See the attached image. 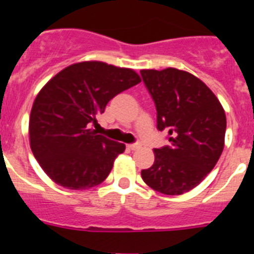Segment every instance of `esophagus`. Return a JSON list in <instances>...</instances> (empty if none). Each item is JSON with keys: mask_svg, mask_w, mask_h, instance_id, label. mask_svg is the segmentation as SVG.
<instances>
[{"mask_svg": "<svg viewBox=\"0 0 254 254\" xmlns=\"http://www.w3.org/2000/svg\"><path fill=\"white\" fill-rule=\"evenodd\" d=\"M128 150H132V151H134V150H138L141 147L140 143H132V145H128Z\"/></svg>", "mask_w": 254, "mask_h": 254, "instance_id": "1", "label": "esophagus"}]
</instances>
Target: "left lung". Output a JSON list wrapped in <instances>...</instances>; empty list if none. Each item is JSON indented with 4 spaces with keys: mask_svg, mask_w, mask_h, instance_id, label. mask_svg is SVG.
Masks as SVG:
<instances>
[{
    "mask_svg": "<svg viewBox=\"0 0 254 254\" xmlns=\"http://www.w3.org/2000/svg\"><path fill=\"white\" fill-rule=\"evenodd\" d=\"M141 76L156 105L158 129L170 141L154 149V164L141 177L160 193L183 194L216 165L225 142V111L210 87L187 71L141 69Z\"/></svg>",
    "mask_w": 254,
    "mask_h": 254,
    "instance_id": "obj_1",
    "label": "left lung"
}]
</instances>
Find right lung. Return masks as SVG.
I'll return each instance as SVG.
<instances>
[{
  "label": "right lung",
  "mask_w": 254,
  "mask_h": 254,
  "mask_svg": "<svg viewBox=\"0 0 254 254\" xmlns=\"http://www.w3.org/2000/svg\"><path fill=\"white\" fill-rule=\"evenodd\" d=\"M140 81L131 68L85 61L42 87L31 107L29 140L52 181L67 190H89L105 181L126 146L96 133L91 123L117 94Z\"/></svg>",
  "instance_id": "add662e5"
}]
</instances>
